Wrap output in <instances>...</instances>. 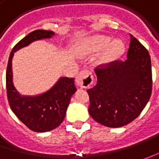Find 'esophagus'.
<instances>
[{
    "label": "esophagus",
    "instance_id": "obj_1",
    "mask_svg": "<svg viewBox=\"0 0 159 159\" xmlns=\"http://www.w3.org/2000/svg\"><path fill=\"white\" fill-rule=\"evenodd\" d=\"M94 81V78L93 74L90 70H81L76 79V83L78 87L82 88V89H87L92 85V83Z\"/></svg>",
    "mask_w": 159,
    "mask_h": 159
}]
</instances>
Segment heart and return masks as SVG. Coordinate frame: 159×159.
<instances>
[{
	"instance_id": "obj_1",
	"label": "heart",
	"mask_w": 159,
	"mask_h": 159,
	"mask_svg": "<svg viewBox=\"0 0 159 159\" xmlns=\"http://www.w3.org/2000/svg\"><path fill=\"white\" fill-rule=\"evenodd\" d=\"M112 41V39L105 35H98L94 37L90 40L89 46L82 50H80L81 54L89 52H96L106 48L105 52L102 57V61L104 63L110 62L113 59L118 58L124 52V45L121 41L115 40Z\"/></svg>"
}]
</instances>
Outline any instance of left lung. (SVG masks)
<instances>
[{
  "mask_svg": "<svg viewBox=\"0 0 159 159\" xmlns=\"http://www.w3.org/2000/svg\"><path fill=\"white\" fill-rule=\"evenodd\" d=\"M125 61H114L95 69L97 83L88 90L89 112L96 122L108 127L127 125L141 114L152 91L150 56L130 34Z\"/></svg>",
  "mask_w": 159,
  "mask_h": 159,
  "instance_id": "8db88e82",
  "label": "left lung"
}]
</instances>
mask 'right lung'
<instances>
[{"label":"right lung","instance_id":"1","mask_svg":"<svg viewBox=\"0 0 159 159\" xmlns=\"http://www.w3.org/2000/svg\"><path fill=\"white\" fill-rule=\"evenodd\" d=\"M52 31L35 30L17 42L10 53L6 71L8 101L12 111L29 129L43 133L55 129L64 120L70 97L76 92L73 78L62 77L53 88L36 96H21L12 82V57L14 52L34 40L51 38Z\"/></svg>","mask_w":159,"mask_h":159}]
</instances>
